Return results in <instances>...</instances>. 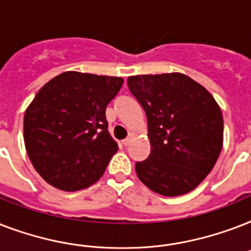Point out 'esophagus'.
Instances as JSON below:
<instances>
[{"label":"esophagus","mask_w":251,"mask_h":251,"mask_svg":"<svg viewBox=\"0 0 251 251\" xmlns=\"http://www.w3.org/2000/svg\"><path fill=\"white\" fill-rule=\"evenodd\" d=\"M131 141H133V134H129V137L122 141V145H124V146H129L130 143H131Z\"/></svg>","instance_id":"obj_1"}]
</instances>
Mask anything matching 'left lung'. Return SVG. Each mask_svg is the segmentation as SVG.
I'll list each match as a JSON object with an SVG mask.
<instances>
[{
  "label": "left lung",
  "instance_id": "obj_1",
  "mask_svg": "<svg viewBox=\"0 0 251 251\" xmlns=\"http://www.w3.org/2000/svg\"><path fill=\"white\" fill-rule=\"evenodd\" d=\"M147 117L150 156L138 161V178L150 190L177 197L194 190L223 149L224 122L208 91L181 73L127 78Z\"/></svg>",
  "mask_w": 251,
  "mask_h": 251
}]
</instances>
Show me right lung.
<instances>
[{
    "mask_svg": "<svg viewBox=\"0 0 251 251\" xmlns=\"http://www.w3.org/2000/svg\"><path fill=\"white\" fill-rule=\"evenodd\" d=\"M120 76L65 72L41 87L25 113V146L33 168L64 191L100 179L118 146L108 131L106 105Z\"/></svg>",
    "mask_w": 251,
    "mask_h": 251,
    "instance_id": "add662e5",
    "label": "right lung"
}]
</instances>
